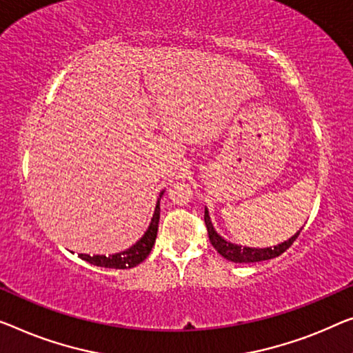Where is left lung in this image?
I'll list each match as a JSON object with an SVG mask.
<instances>
[{
  "label": "left lung",
  "mask_w": 353,
  "mask_h": 353,
  "mask_svg": "<svg viewBox=\"0 0 353 353\" xmlns=\"http://www.w3.org/2000/svg\"><path fill=\"white\" fill-rule=\"evenodd\" d=\"M204 223H206L209 241L210 244L214 245V249L217 250L223 259H227L233 263H255V261L276 259V256L282 255L299 236V231H298L296 234H293L288 241H283L282 244H277L274 247H266V249H255V247H243V245L231 244L228 241H225L222 236L217 234V231H215L212 227V222H210L208 209H204Z\"/></svg>",
  "instance_id": "8db88e82"
}]
</instances>
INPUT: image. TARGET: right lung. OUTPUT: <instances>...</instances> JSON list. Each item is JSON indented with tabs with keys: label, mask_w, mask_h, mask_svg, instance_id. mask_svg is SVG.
<instances>
[{
	"label": "right lung",
	"mask_w": 353,
	"mask_h": 353,
	"mask_svg": "<svg viewBox=\"0 0 353 353\" xmlns=\"http://www.w3.org/2000/svg\"><path fill=\"white\" fill-rule=\"evenodd\" d=\"M161 196H163V192L160 193V198ZM159 222H160V199L155 206V212H154V217L150 220L149 228H147L143 238H141L134 245H131L130 249L119 252V254L109 255V256L87 255V254H79V256H81L82 260L92 263V265L114 268V270H126V268L138 266L141 261H144L147 259V255L150 254L152 247L155 244L157 231H159Z\"/></svg>",
	"instance_id": "1"
}]
</instances>
